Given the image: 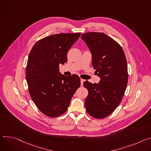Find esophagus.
Listing matches in <instances>:
<instances>
[{
  "label": "esophagus",
  "mask_w": 151,
  "mask_h": 151,
  "mask_svg": "<svg viewBox=\"0 0 151 151\" xmlns=\"http://www.w3.org/2000/svg\"><path fill=\"white\" fill-rule=\"evenodd\" d=\"M85 81V80H83L82 78L80 79V82H81V86H83V82Z\"/></svg>",
  "instance_id": "esophagus-1"
}]
</instances>
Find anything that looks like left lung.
<instances>
[{"label":"left lung","mask_w":151,"mask_h":151,"mask_svg":"<svg viewBox=\"0 0 151 151\" xmlns=\"http://www.w3.org/2000/svg\"><path fill=\"white\" fill-rule=\"evenodd\" d=\"M81 38L89 47L95 73L101 78L98 83H83L88 91L86 110L93 118L103 119L118 107L124 95L128 79L126 57L122 47L104 33L88 32Z\"/></svg>","instance_id":"1"}]
</instances>
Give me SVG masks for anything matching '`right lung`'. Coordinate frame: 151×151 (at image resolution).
<instances>
[{"instance_id":"1","label":"right lung","mask_w":151,"mask_h":151,"mask_svg":"<svg viewBox=\"0 0 151 151\" xmlns=\"http://www.w3.org/2000/svg\"><path fill=\"white\" fill-rule=\"evenodd\" d=\"M81 33H59L45 37L33 46L29 55L26 77L30 97L45 115L56 118L68 109L80 86L76 74L65 76L59 64L67 62L66 54Z\"/></svg>"}]
</instances>
